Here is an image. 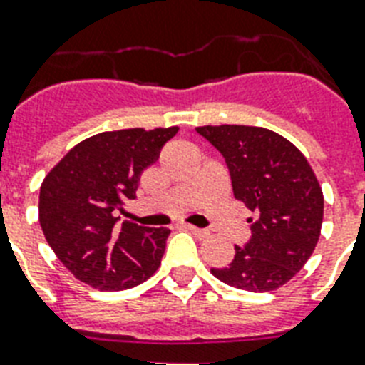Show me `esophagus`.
Wrapping results in <instances>:
<instances>
[{
  "instance_id": "esophagus-1",
  "label": "esophagus",
  "mask_w": 365,
  "mask_h": 365,
  "mask_svg": "<svg viewBox=\"0 0 365 365\" xmlns=\"http://www.w3.org/2000/svg\"><path fill=\"white\" fill-rule=\"evenodd\" d=\"M183 229H187L189 233H193L197 239H206V237L210 235L208 231H206V229H199V227H195V225H187V223L183 225Z\"/></svg>"
}]
</instances>
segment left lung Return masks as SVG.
I'll list each match as a JSON object with an SVG mask.
<instances>
[{
    "label": "left lung",
    "mask_w": 365,
    "mask_h": 365,
    "mask_svg": "<svg viewBox=\"0 0 365 365\" xmlns=\"http://www.w3.org/2000/svg\"><path fill=\"white\" fill-rule=\"evenodd\" d=\"M223 155L235 199L255 214L252 237L212 274L233 288L272 292L292 280L314 252L324 195L309 160L294 143L261 126H197Z\"/></svg>",
    "instance_id": "left-lung-1"
}]
</instances>
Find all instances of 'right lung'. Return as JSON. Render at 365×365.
<instances>
[{"label":"right lung","instance_id":"add662e5","mask_svg":"<svg viewBox=\"0 0 365 365\" xmlns=\"http://www.w3.org/2000/svg\"><path fill=\"white\" fill-rule=\"evenodd\" d=\"M178 126L100 132L77 143L48 172L39 191V223L68 271L102 292L145 282L160 265L170 229L140 227L113 210L136 199L142 172Z\"/></svg>","mask_w":365,"mask_h":365}]
</instances>
